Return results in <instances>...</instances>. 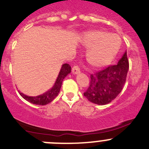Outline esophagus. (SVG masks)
<instances>
[{
    "instance_id": "obj_1",
    "label": "esophagus",
    "mask_w": 149,
    "mask_h": 149,
    "mask_svg": "<svg viewBox=\"0 0 149 149\" xmlns=\"http://www.w3.org/2000/svg\"><path fill=\"white\" fill-rule=\"evenodd\" d=\"M72 72L74 74H78L79 73H80V70H79V68L77 67V66H74V67H72Z\"/></svg>"
}]
</instances>
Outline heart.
Masks as SVG:
<instances>
[{
	"label": "heart",
	"mask_w": 149,
	"mask_h": 149,
	"mask_svg": "<svg viewBox=\"0 0 149 149\" xmlns=\"http://www.w3.org/2000/svg\"><path fill=\"white\" fill-rule=\"evenodd\" d=\"M81 45L86 49V61L94 70L104 68L111 64L118 54L122 42L116 34L94 29L83 34Z\"/></svg>",
	"instance_id": "b5f03b06"
}]
</instances>
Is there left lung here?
I'll return each mask as SVG.
<instances>
[{"mask_svg": "<svg viewBox=\"0 0 149 149\" xmlns=\"http://www.w3.org/2000/svg\"><path fill=\"white\" fill-rule=\"evenodd\" d=\"M129 70L127 51L116 65L91 75V82L84 95L88 101L98 105L112 101L123 90Z\"/></svg>", "mask_w": 149, "mask_h": 149, "instance_id": "obj_1", "label": "left lung"}]
</instances>
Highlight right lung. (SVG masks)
<instances>
[{
	"instance_id": "right-lung-1",
	"label": "right lung",
	"mask_w": 149,
	"mask_h": 149,
	"mask_svg": "<svg viewBox=\"0 0 149 149\" xmlns=\"http://www.w3.org/2000/svg\"><path fill=\"white\" fill-rule=\"evenodd\" d=\"M70 72H71V67L70 66V64H64L61 66V70H60L56 79L55 83L53 85L52 88L48 90V91L41 94V95H36V96H29V95H26L23 93L20 92L19 91V93L24 99L32 103V104L41 106L46 105V104L51 102L58 95V93L60 92L63 80Z\"/></svg>"
}]
</instances>
